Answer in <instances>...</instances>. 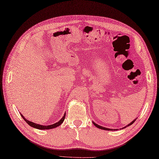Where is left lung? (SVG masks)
I'll return each mask as SVG.
<instances>
[{"instance_id": "left-lung-1", "label": "left lung", "mask_w": 159, "mask_h": 159, "mask_svg": "<svg viewBox=\"0 0 159 159\" xmlns=\"http://www.w3.org/2000/svg\"><path fill=\"white\" fill-rule=\"evenodd\" d=\"M137 119V118H136ZM136 119H135L133 121H131L130 123H129L128 125H127L126 126H125L124 127H123L122 129H124V128H125V127H128V126H129V125H132L133 123H134V121H135V120H136ZM92 123H93V124H94L96 127H98V129H104V130H108V131H116V130H118L117 129H109V128H107V127H102V126H100V125H98V124H96V123H94V121H92Z\"/></svg>"}]
</instances>
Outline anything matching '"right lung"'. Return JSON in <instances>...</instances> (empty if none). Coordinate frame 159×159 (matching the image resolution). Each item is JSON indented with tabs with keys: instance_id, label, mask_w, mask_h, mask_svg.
Segmentation results:
<instances>
[{
	"instance_id": "obj_1",
	"label": "right lung",
	"mask_w": 159,
	"mask_h": 159,
	"mask_svg": "<svg viewBox=\"0 0 159 159\" xmlns=\"http://www.w3.org/2000/svg\"><path fill=\"white\" fill-rule=\"evenodd\" d=\"M65 114H66V113H65L64 115L63 116V117H62L59 121L54 123V124H52V125H40V124H37V123H35L32 121H28V119H26L24 117V115H21V113H20V115L21 117H23V119H24L25 122L28 123V124L29 125H30L31 127H34V128H36V129H53V128H55V127H58L61 125L62 123H63V122L64 121V119H65Z\"/></svg>"
}]
</instances>
